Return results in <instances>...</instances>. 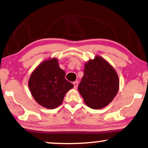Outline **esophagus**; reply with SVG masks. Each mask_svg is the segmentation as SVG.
<instances>
[{"instance_id":"esophagus-1","label":"esophagus","mask_w":148,"mask_h":148,"mask_svg":"<svg viewBox=\"0 0 148 148\" xmlns=\"http://www.w3.org/2000/svg\"><path fill=\"white\" fill-rule=\"evenodd\" d=\"M73 84H74V88H77V87H78V81H74L73 82Z\"/></svg>"}]
</instances>
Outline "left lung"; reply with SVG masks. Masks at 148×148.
I'll return each mask as SVG.
<instances>
[{
  "mask_svg": "<svg viewBox=\"0 0 148 148\" xmlns=\"http://www.w3.org/2000/svg\"><path fill=\"white\" fill-rule=\"evenodd\" d=\"M119 85V78L114 68L103 58L96 56L85 64L78 91L86 105L99 109L113 101Z\"/></svg>",
  "mask_w": 148,
  "mask_h": 148,
  "instance_id": "1",
  "label": "left lung"
}]
</instances>
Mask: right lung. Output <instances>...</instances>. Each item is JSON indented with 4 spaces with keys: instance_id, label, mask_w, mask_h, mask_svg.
<instances>
[{
    "instance_id": "right-lung-1",
    "label": "right lung",
    "mask_w": 148,
    "mask_h": 148,
    "mask_svg": "<svg viewBox=\"0 0 148 148\" xmlns=\"http://www.w3.org/2000/svg\"><path fill=\"white\" fill-rule=\"evenodd\" d=\"M65 76L66 72L59 67L56 58L41 64L29 80V87L35 101L50 109L61 105L66 93L74 87Z\"/></svg>"
}]
</instances>
